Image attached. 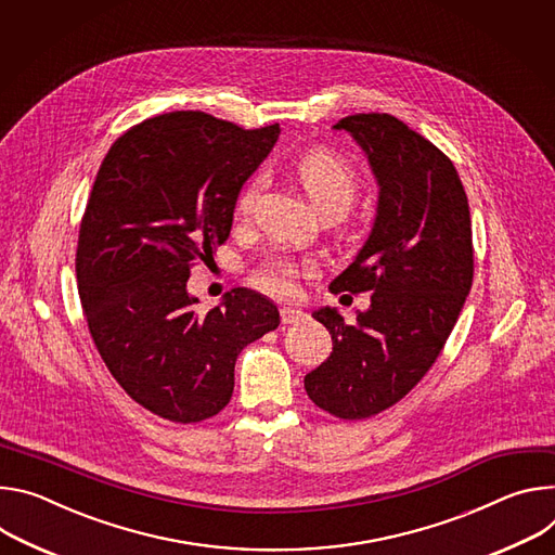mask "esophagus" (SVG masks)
I'll list each match as a JSON object with an SVG mask.
<instances>
[{
    "label": "esophagus",
    "instance_id": "esophagus-1",
    "mask_svg": "<svg viewBox=\"0 0 555 555\" xmlns=\"http://www.w3.org/2000/svg\"><path fill=\"white\" fill-rule=\"evenodd\" d=\"M280 315H282V322H284V324H299V322L306 318L304 311L293 309V306H282Z\"/></svg>",
    "mask_w": 555,
    "mask_h": 555
}]
</instances>
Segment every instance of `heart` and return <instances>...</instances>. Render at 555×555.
<instances>
[{
  "instance_id": "b5f03b06",
  "label": "heart",
  "mask_w": 555,
  "mask_h": 555,
  "mask_svg": "<svg viewBox=\"0 0 555 555\" xmlns=\"http://www.w3.org/2000/svg\"><path fill=\"white\" fill-rule=\"evenodd\" d=\"M295 173L306 196L311 198V203L320 211L346 214L357 198V192H359L357 171L346 158H341L335 152H328L322 147L306 152L304 156H299L295 165ZM260 188H262V178H256L254 182L246 184L237 198V214L244 216L251 211ZM301 269L309 271V267L306 264L299 267L291 258H273L260 269L256 280L264 291L280 297H288L295 293V278L299 275Z\"/></svg>"
}]
</instances>
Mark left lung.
Instances as JSON below:
<instances>
[{
    "label": "left lung",
    "mask_w": 555,
    "mask_h": 555,
    "mask_svg": "<svg viewBox=\"0 0 555 555\" xmlns=\"http://www.w3.org/2000/svg\"><path fill=\"white\" fill-rule=\"evenodd\" d=\"M346 130L379 196L371 233L331 291H371L352 324L324 306L313 318L331 357L304 377L311 401L339 418H367L401 401L443 350L474 278L472 220L452 160L390 114H354Z\"/></svg>",
    "instance_id": "1"
}]
</instances>
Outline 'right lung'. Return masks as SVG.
I'll return each instance as SVG.
<instances>
[{"mask_svg": "<svg viewBox=\"0 0 555 555\" xmlns=\"http://www.w3.org/2000/svg\"><path fill=\"white\" fill-rule=\"evenodd\" d=\"M280 126L242 130L205 112L143 120L107 152L86 207L77 282L94 346L137 403L176 421L218 414L244 346L275 331L278 306L233 288L207 313L188 280L229 237L242 184Z\"/></svg>", "mask_w": 555, "mask_h": 555, "instance_id": "1", "label": "right lung"}]
</instances>
